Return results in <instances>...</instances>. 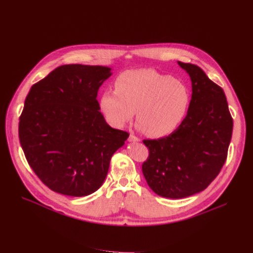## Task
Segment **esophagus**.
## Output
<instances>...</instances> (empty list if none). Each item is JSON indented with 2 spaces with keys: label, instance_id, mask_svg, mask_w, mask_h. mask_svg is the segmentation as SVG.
<instances>
[{
  "label": "esophagus",
  "instance_id": "1",
  "mask_svg": "<svg viewBox=\"0 0 253 253\" xmlns=\"http://www.w3.org/2000/svg\"><path fill=\"white\" fill-rule=\"evenodd\" d=\"M128 140L130 142H135V141H139V138L137 136H135V135H133V134H130Z\"/></svg>",
  "mask_w": 253,
  "mask_h": 253
}]
</instances>
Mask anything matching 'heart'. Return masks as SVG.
Returning a JSON list of instances; mask_svg holds the SVG:
<instances>
[{
	"label": "heart",
	"mask_w": 253,
	"mask_h": 253,
	"mask_svg": "<svg viewBox=\"0 0 253 253\" xmlns=\"http://www.w3.org/2000/svg\"><path fill=\"white\" fill-rule=\"evenodd\" d=\"M114 90L100 94L99 107L108 122L121 128L136 110V123L150 137L172 133L190 104L188 88L169 75L153 69L127 70L118 75Z\"/></svg>",
	"instance_id": "1"
}]
</instances>
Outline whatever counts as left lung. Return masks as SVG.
Instances as JSON below:
<instances>
[{
  "mask_svg": "<svg viewBox=\"0 0 253 253\" xmlns=\"http://www.w3.org/2000/svg\"><path fill=\"white\" fill-rule=\"evenodd\" d=\"M178 64L192 84L187 115L170 135L143 140L149 150L143 176L151 190L167 198L187 197L209 186L227 160L233 131L222 87L198 66Z\"/></svg>",
  "mask_w": 253,
  "mask_h": 253,
  "instance_id": "1",
  "label": "left lung"
}]
</instances>
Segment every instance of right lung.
Listing matches in <instances>:
<instances>
[{
	"mask_svg": "<svg viewBox=\"0 0 253 253\" xmlns=\"http://www.w3.org/2000/svg\"><path fill=\"white\" fill-rule=\"evenodd\" d=\"M111 68L63 65L31 86L19 140L31 169L50 190L86 196L104 183L129 133L109 126L96 99Z\"/></svg>",
	"mask_w": 253,
	"mask_h": 253,
	"instance_id": "obj_1",
	"label": "right lung"
}]
</instances>
